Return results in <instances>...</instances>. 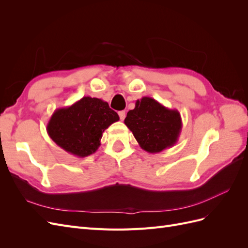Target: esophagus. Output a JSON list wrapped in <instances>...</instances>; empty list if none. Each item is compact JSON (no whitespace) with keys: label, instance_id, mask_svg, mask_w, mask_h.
<instances>
[{"label":"esophagus","instance_id":"esophagus-1","mask_svg":"<svg viewBox=\"0 0 248 248\" xmlns=\"http://www.w3.org/2000/svg\"><path fill=\"white\" fill-rule=\"evenodd\" d=\"M119 117H120V120H121V121H123V120H124L125 117H126V112H125L124 110L119 111Z\"/></svg>","mask_w":248,"mask_h":248}]
</instances>
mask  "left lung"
Segmentation results:
<instances>
[{
	"instance_id": "obj_1",
	"label": "left lung",
	"mask_w": 248,
	"mask_h": 248,
	"mask_svg": "<svg viewBox=\"0 0 248 248\" xmlns=\"http://www.w3.org/2000/svg\"><path fill=\"white\" fill-rule=\"evenodd\" d=\"M124 123L140 147L152 154L174 146L182 129L180 112L166 108L151 97L137 100L136 108L127 112Z\"/></svg>"
}]
</instances>
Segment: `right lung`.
<instances>
[{
	"instance_id": "1",
	"label": "right lung",
	"mask_w": 248,
	"mask_h": 248,
	"mask_svg": "<svg viewBox=\"0 0 248 248\" xmlns=\"http://www.w3.org/2000/svg\"><path fill=\"white\" fill-rule=\"evenodd\" d=\"M119 119L108 102L86 96L70 107L56 109L46 130L49 138L66 152L87 157L97 151L103 131Z\"/></svg>"
}]
</instances>
